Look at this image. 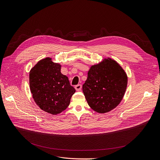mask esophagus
<instances>
[{"label":"esophagus","mask_w":160,"mask_h":160,"mask_svg":"<svg viewBox=\"0 0 160 160\" xmlns=\"http://www.w3.org/2000/svg\"><path fill=\"white\" fill-rule=\"evenodd\" d=\"M82 85L81 84H78V85H75V89L77 91H80L82 89Z\"/></svg>","instance_id":"1"}]
</instances>
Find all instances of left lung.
Here are the masks:
<instances>
[{
	"instance_id": "1",
	"label": "left lung",
	"mask_w": 160,
	"mask_h": 160,
	"mask_svg": "<svg viewBox=\"0 0 160 160\" xmlns=\"http://www.w3.org/2000/svg\"><path fill=\"white\" fill-rule=\"evenodd\" d=\"M82 87L89 107L104 113L117 107L124 95L128 83L126 72L115 61L108 58L92 66Z\"/></svg>"
}]
</instances>
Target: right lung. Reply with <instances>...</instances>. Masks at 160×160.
Listing matches in <instances>:
<instances>
[{"mask_svg": "<svg viewBox=\"0 0 160 160\" xmlns=\"http://www.w3.org/2000/svg\"><path fill=\"white\" fill-rule=\"evenodd\" d=\"M61 64L47 57L29 72L30 89L34 101L41 110L53 115L67 108L76 91L68 77L61 73Z\"/></svg>", "mask_w": 160, "mask_h": 160, "instance_id": "add662e5", "label": "right lung"}]
</instances>
